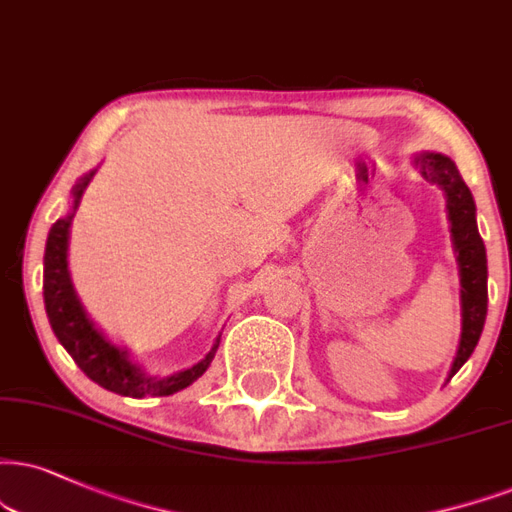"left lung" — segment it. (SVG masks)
<instances>
[{
	"label": "left lung",
	"mask_w": 512,
	"mask_h": 512,
	"mask_svg": "<svg viewBox=\"0 0 512 512\" xmlns=\"http://www.w3.org/2000/svg\"><path fill=\"white\" fill-rule=\"evenodd\" d=\"M413 163L422 178L439 185L446 194L451 239L460 270V311H463L460 313L463 332H460V344L449 372V377H453L475 351L479 334L484 330V320H487V249L477 230L475 199L460 178L456 163L449 156L434 154V151H422Z\"/></svg>",
	"instance_id": "8db88e82"
}]
</instances>
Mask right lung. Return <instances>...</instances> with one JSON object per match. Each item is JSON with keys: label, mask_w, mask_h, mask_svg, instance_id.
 I'll return each mask as SVG.
<instances>
[{"label": "right lung", "mask_w": 512, "mask_h": 512, "mask_svg": "<svg viewBox=\"0 0 512 512\" xmlns=\"http://www.w3.org/2000/svg\"><path fill=\"white\" fill-rule=\"evenodd\" d=\"M94 173L97 170H90L78 180V185L73 187V211L66 218L56 220L49 230L47 249H44V308H47L49 325H52L63 349L71 353L73 361L78 363V368L99 387L109 389L113 394L132 396V399L170 396L204 375L218 351L220 334L211 351L197 365L168 377H154L147 375L137 363H132L128 351L109 342L94 327L80 304L78 294H75L71 273H68V232H71L73 213L80 204L82 192L90 185Z\"/></svg>", "instance_id": "add662e5"}]
</instances>
